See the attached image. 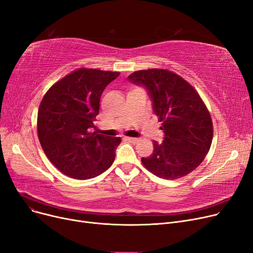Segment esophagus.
<instances>
[{"label": "esophagus", "instance_id": "esophagus-1", "mask_svg": "<svg viewBox=\"0 0 253 253\" xmlns=\"http://www.w3.org/2000/svg\"><path fill=\"white\" fill-rule=\"evenodd\" d=\"M126 139L130 142H137L139 140V138H137V137H126Z\"/></svg>", "mask_w": 253, "mask_h": 253}]
</instances>
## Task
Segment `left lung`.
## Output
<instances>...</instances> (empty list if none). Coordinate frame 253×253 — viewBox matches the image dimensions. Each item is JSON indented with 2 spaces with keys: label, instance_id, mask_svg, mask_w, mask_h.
Wrapping results in <instances>:
<instances>
[{
  "label": "left lung",
  "instance_id": "8db88e82",
  "mask_svg": "<svg viewBox=\"0 0 253 253\" xmlns=\"http://www.w3.org/2000/svg\"><path fill=\"white\" fill-rule=\"evenodd\" d=\"M127 80L145 87L164 133L162 142L153 141L151 155L141 158L145 168L166 180L194 170L213 138L212 119L200 95L181 76L166 69L135 71Z\"/></svg>",
  "mask_w": 253,
  "mask_h": 253
}]
</instances>
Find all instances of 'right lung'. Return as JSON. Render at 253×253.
I'll return each instance as SVG.
<instances>
[{"mask_svg":"<svg viewBox=\"0 0 253 253\" xmlns=\"http://www.w3.org/2000/svg\"><path fill=\"white\" fill-rule=\"evenodd\" d=\"M119 72L81 68L46 92L37 119L38 137L49 161L78 180L95 178L112 167L120 137L92 132L101 95Z\"/></svg>","mask_w":253,"mask_h":253,"instance_id":"obj_1","label":"right lung"}]
</instances>
